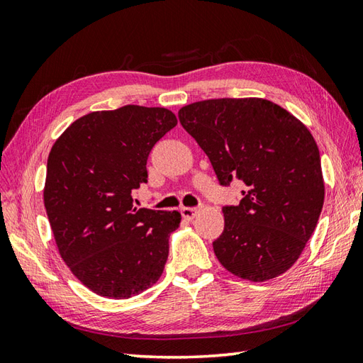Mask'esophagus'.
<instances>
[{
  "mask_svg": "<svg viewBox=\"0 0 363 363\" xmlns=\"http://www.w3.org/2000/svg\"><path fill=\"white\" fill-rule=\"evenodd\" d=\"M181 213L186 220H191V218H195V215L198 213V209L196 207H181Z\"/></svg>",
  "mask_w": 363,
  "mask_h": 363,
  "instance_id": "1",
  "label": "esophagus"
}]
</instances>
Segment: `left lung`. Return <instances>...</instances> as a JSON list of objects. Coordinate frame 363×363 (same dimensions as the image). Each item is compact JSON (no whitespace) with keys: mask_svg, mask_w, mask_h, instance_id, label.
I'll list each match as a JSON object with an SVG mask.
<instances>
[{"mask_svg":"<svg viewBox=\"0 0 363 363\" xmlns=\"http://www.w3.org/2000/svg\"><path fill=\"white\" fill-rule=\"evenodd\" d=\"M182 128L207 154L220 186L240 181L213 242L228 272L264 282L287 272L313 234L325 203L318 146L303 123L268 99L220 98L184 106Z\"/></svg>","mask_w":363,"mask_h":363,"instance_id":"8db88e82","label":"left lung"}]
</instances>
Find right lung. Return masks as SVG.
<instances>
[{
    "label": "right lung",
    "mask_w": 363,
    "mask_h": 363,
    "mask_svg": "<svg viewBox=\"0 0 363 363\" xmlns=\"http://www.w3.org/2000/svg\"><path fill=\"white\" fill-rule=\"evenodd\" d=\"M177 125L164 107L128 104L90 112L68 126L46 164L43 201L72 273L99 296L126 299L156 284L177 211L137 209L152 146Z\"/></svg>",
    "instance_id": "1"
}]
</instances>
